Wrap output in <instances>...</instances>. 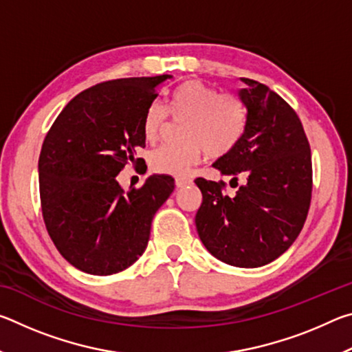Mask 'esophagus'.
Wrapping results in <instances>:
<instances>
[{
	"mask_svg": "<svg viewBox=\"0 0 352 352\" xmlns=\"http://www.w3.org/2000/svg\"><path fill=\"white\" fill-rule=\"evenodd\" d=\"M190 183H192V180H190V178H188V177H177L175 178V186L177 188H184Z\"/></svg>",
	"mask_w": 352,
	"mask_h": 352,
	"instance_id": "esophagus-1",
	"label": "esophagus"
}]
</instances>
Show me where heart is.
Listing matches in <instances>:
<instances>
[{
  "label": "heart",
  "mask_w": 352,
  "mask_h": 352,
  "mask_svg": "<svg viewBox=\"0 0 352 352\" xmlns=\"http://www.w3.org/2000/svg\"><path fill=\"white\" fill-rule=\"evenodd\" d=\"M169 116L180 122L183 141L164 144L151 155L152 168L160 174L183 177L200 162L204 153L222 157L233 151L247 126V110L234 93H219L201 80H186L168 96L163 107H147L142 130L147 141H155L168 127Z\"/></svg>",
  "instance_id": "heart-1"
}]
</instances>
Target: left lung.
Wrapping results in <instances>:
<instances>
[{"label": "left lung", "mask_w": 352, "mask_h": 352, "mask_svg": "<svg viewBox=\"0 0 352 352\" xmlns=\"http://www.w3.org/2000/svg\"><path fill=\"white\" fill-rule=\"evenodd\" d=\"M247 126L233 151L212 166L245 178L234 195L225 182L195 178L204 201L195 226L208 252L234 267L279 258L300 234L312 199V155L296 111L264 83L242 79Z\"/></svg>", "instance_id": "1"}]
</instances>
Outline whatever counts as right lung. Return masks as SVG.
Wrapping results in <instances>:
<instances>
[{
    "label": "right lung",
    "mask_w": 352,
    "mask_h": 352,
    "mask_svg": "<svg viewBox=\"0 0 352 352\" xmlns=\"http://www.w3.org/2000/svg\"><path fill=\"white\" fill-rule=\"evenodd\" d=\"M169 74L93 85L71 99L46 133L38 158L47 234L71 265L90 275L126 270L144 253L155 212L174 178L148 177L124 190L116 180L146 146L142 121Z\"/></svg>",
    "instance_id": "right-lung-1"
}]
</instances>
